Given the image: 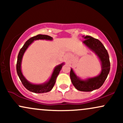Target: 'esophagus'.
<instances>
[{
	"mask_svg": "<svg viewBox=\"0 0 123 123\" xmlns=\"http://www.w3.org/2000/svg\"><path fill=\"white\" fill-rule=\"evenodd\" d=\"M65 60H67L69 56H68V55H65Z\"/></svg>",
	"mask_w": 123,
	"mask_h": 123,
	"instance_id": "34e87169",
	"label": "esophagus"
}]
</instances>
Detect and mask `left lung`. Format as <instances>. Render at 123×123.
Returning <instances> with one entry per match:
<instances>
[{
    "label": "left lung",
    "instance_id": "1",
    "mask_svg": "<svg viewBox=\"0 0 123 123\" xmlns=\"http://www.w3.org/2000/svg\"><path fill=\"white\" fill-rule=\"evenodd\" d=\"M85 39L83 43L98 56L101 62L102 70L98 76L86 80H81L77 77L72 69L70 72V77L73 85L77 90L81 91H92L101 87L106 79L110 71L109 56L103 44L98 39L90 36H83Z\"/></svg>",
    "mask_w": 123,
    "mask_h": 123
}]
</instances>
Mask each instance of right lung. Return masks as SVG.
Here are the masks:
<instances>
[{
  "label": "right lung",
  "instance_id": "1",
  "mask_svg": "<svg viewBox=\"0 0 123 123\" xmlns=\"http://www.w3.org/2000/svg\"><path fill=\"white\" fill-rule=\"evenodd\" d=\"M39 39H42V40H44L45 39V40H53V37H51L50 36H48V35H37L36 36L30 38L29 40L26 41L24 44V45L23 46V47L21 49L19 53H18L16 68L18 76L19 77V79H20L24 86L28 90L35 93H44L49 92L53 88L54 86L55 83L57 76L59 74V73H60V70H61L62 67L63 65V63L57 66L55 68L50 80L47 82L40 84H34L29 82L25 78V77L22 74V72H21V62H22V57H23L24 54V53L26 49H28V47L29 46V45L32 43H33L34 40H39Z\"/></svg>",
  "mask_w": 123,
  "mask_h": 123
}]
</instances>
